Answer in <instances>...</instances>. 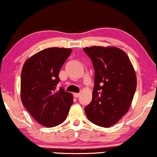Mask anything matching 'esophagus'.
I'll return each instance as SVG.
<instances>
[{"label": "esophagus", "mask_w": 157, "mask_h": 157, "mask_svg": "<svg viewBox=\"0 0 157 157\" xmlns=\"http://www.w3.org/2000/svg\"><path fill=\"white\" fill-rule=\"evenodd\" d=\"M73 95H74L75 98H78V97L80 96V93H74Z\"/></svg>", "instance_id": "1"}]
</instances>
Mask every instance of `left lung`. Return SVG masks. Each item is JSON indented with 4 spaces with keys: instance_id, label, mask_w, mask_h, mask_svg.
I'll use <instances>...</instances> for the list:
<instances>
[{
    "instance_id": "obj_1",
    "label": "left lung",
    "mask_w": 157,
    "mask_h": 157,
    "mask_svg": "<svg viewBox=\"0 0 157 157\" xmlns=\"http://www.w3.org/2000/svg\"><path fill=\"white\" fill-rule=\"evenodd\" d=\"M94 69L92 102L85 108L91 122L103 127L115 124L127 113L137 86L132 63L116 46H91L84 49Z\"/></svg>"
}]
</instances>
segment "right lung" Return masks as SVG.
Returning a JSON list of instances; mask_svg holds the SVG:
<instances>
[{
    "label": "right lung",
    "mask_w": 157,
    "mask_h": 157,
    "mask_svg": "<svg viewBox=\"0 0 157 157\" xmlns=\"http://www.w3.org/2000/svg\"><path fill=\"white\" fill-rule=\"evenodd\" d=\"M72 49L52 47L28 58L21 73V100L37 122L53 127L66 119L73 97L63 88L57 90L59 70Z\"/></svg>",
    "instance_id": "right-lung-1"
}]
</instances>
